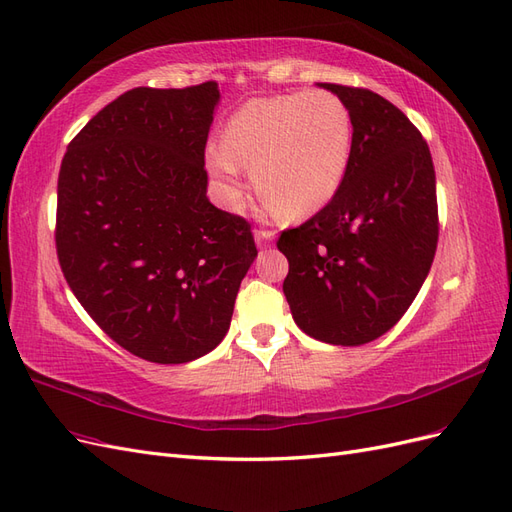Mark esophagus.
<instances>
[{
    "mask_svg": "<svg viewBox=\"0 0 512 512\" xmlns=\"http://www.w3.org/2000/svg\"><path fill=\"white\" fill-rule=\"evenodd\" d=\"M255 240H257V244H259L261 248H266V246H270V242L274 240V231H270V229H257V231H255Z\"/></svg>",
    "mask_w": 512,
    "mask_h": 512,
    "instance_id": "34e87169",
    "label": "esophagus"
}]
</instances>
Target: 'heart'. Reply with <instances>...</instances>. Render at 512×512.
Segmentation results:
<instances>
[{
    "label": "heart",
    "instance_id": "b5f03b06",
    "mask_svg": "<svg viewBox=\"0 0 512 512\" xmlns=\"http://www.w3.org/2000/svg\"><path fill=\"white\" fill-rule=\"evenodd\" d=\"M352 113L328 90L253 98L231 115L223 143L208 148V167L225 197H242V169L270 212L302 218L339 193L352 156Z\"/></svg>",
    "mask_w": 512,
    "mask_h": 512
}]
</instances>
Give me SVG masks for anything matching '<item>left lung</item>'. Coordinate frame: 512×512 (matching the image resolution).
I'll return each instance as SVG.
<instances>
[{"mask_svg":"<svg viewBox=\"0 0 512 512\" xmlns=\"http://www.w3.org/2000/svg\"><path fill=\"white\" fill-rule=\"evenodd\" d=\"M352 113V156L339 193L281 233L283 283L302 332L330 345L375 341L410 309L431 270L435 169L407 115L364 87L321 83Z\"/></svg>","mask_w":512,"mask_h":512,"instance_id":"8db88e82","label":"left lung"}]
</instances>
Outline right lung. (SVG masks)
<instances>
[{
  "label": "right lung",
  "mask_w": 512,
  "mask_h": 512,
  "mask_svg": "<svg viewBox=\"0 0 512 512\" xmlns=\"http://www.w3.org/2000/svg\"><path fill=\"white\" fill-rule=\"evenodd\" d=\"M218 83L135 87L68 143L55 248L66 283L102 332L158 364L223 341L257 257L251 223L206 197Z\"/></svg>",
  "instance_id": "obj_1"
}]
</instances>
